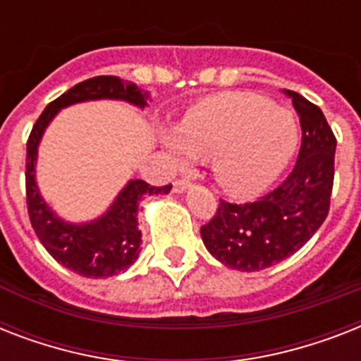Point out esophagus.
I'll use <instances>...</instances> for the list:
<instances>
[{
  "label": "esophagus",
  "mask_w": 361,
  "mask_h": 361,
  "mask_svg": "<svg viewBox=\"0 0 361 361\" xmlns=\"http://www.w3.org/2000/svg\"><path fill=\"white\" fill-rule=\"evenodd\" d=\"M187 189H191V181L189 180L174 181V187H172V191L174 192H185Z\"/></svg>",
  "instance_id": "obj_1"
}]
</instances>
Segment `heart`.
I'll return each mask as SVG.
<instances>
[{
  "label": "heart",
  "instance_id": "heart-1",
  "mask_svg": "<svg viewBox=\"0 0 361 361\" xmlns=\"http://www.w3.org/2000/svg\"><path fill=\"white\" fill-rule=\"evenodd\" d=\"M298 142L292 112L251 93H225L204 101L164 136L174 164L214 157L221 187L247 197L266 187L290 159Z\"/></svg>",
  "mask_w": 361,
  "mask_h": 361
}]
</instances>
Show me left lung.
Segmentation results:
<instances>
[{
	"instance_id": "8db88e82",
	"label": "left lung",
	"mask_w": 361,
	"mask_h": 361,
	"mask_svg": "<svg viewBox=\"0 0 361 361\" xmlns=\"http://www.w3.org/2000/svg\"><path fill=\"white\" fill-rule=\"evenodd\" d=\"M283 93L302 125V147L292 172L257 202L221 200L214 219L200 228L212 257L238 271H260L294 255L319 231L330 209L336 136L317 104L296 92Z\"/></svg>"
}]
</instances>
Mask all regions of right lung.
I'll use <instances>...</instances> for the list:
<instances>
[{"instance_id": "right-lung-1", "label": "right lung", "mask_w": 361, "mask_h": 361, "mask_svg": "<svg viewBox=\"0 0 361 361\" xmlns=\"http://www.w3.org/2000/svg\"><path fill=\"white\" fill-rule=\"evenodd\" d=\"M87 101H123L146 109L149 92L118 76H95L76 84L48 104L27 138L25 155V198L27 214L37 238L61 266L90 279L112 277L129 268L140 255L138 208L146 197L169 195L172 185L155 187L144 180H129L114 202L97 219L71 223L61 219L42 198L37 185V155L44 130L59 110Z\"/></svg>"}]
</instances>
